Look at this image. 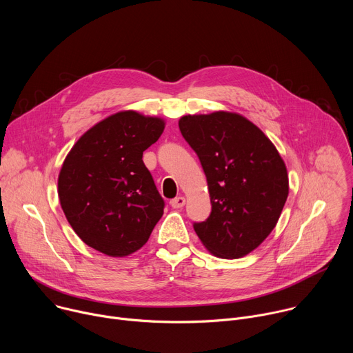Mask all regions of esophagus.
Listing matches in <instances>:
<instances>
[{
  "label": "esophagus",
  "instance_id": "obj_1",
  "mask_svg": "<svg viewBox=\"0 0 353 353\" xmlns=\"http://www.w3.org/2000/svg\"><path fill=\"white\" fill-rule=\"evenodd\" d=\"M170 207L172 208H183L184 207V204H185V198L184 196H176V198H173V199H170Z\"/></svg>",
  "mask_w": 353,
  "mask_h": 353
}]
</instances>
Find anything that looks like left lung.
<instances>
[{"label":"left lung","mask_w":353,"mask_h":353,"mask_svg":"<svg viewBox=\"0 0 353 353\" xmlns=\"http://www.w3.org/2000/svg\"><path fill=\"white\" fill-rule=\"evenodd\" d=\"M179 127L204 169L211 196V215L192 225L196 236L221 259L251 253L275 228L289 194L276 148L236 113L188 114Z\"/></svg>","instance_id":"1"}]
</instances>
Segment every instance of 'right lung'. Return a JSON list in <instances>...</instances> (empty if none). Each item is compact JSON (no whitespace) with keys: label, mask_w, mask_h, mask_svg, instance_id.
Here are the masks:
<instances>
[{"label":"right lung","mask_w":353,"mask_h":353,"mask_svg":"<svg viewBox=\"0 0 353 353\" xmlns=\"http://www.w3.org/2000/svg\"><path fill=\"white\" fill-rule=\"evenodd\" d=\"M165 121L127 110L88 130L59 176L67 221L89 247L110 257L139 250L163 215L165 201L142 161Z\"/></svg>","instance_id":"add662e5"}]
</instances>
